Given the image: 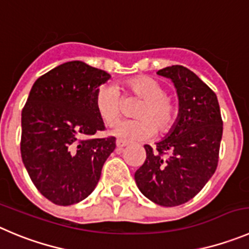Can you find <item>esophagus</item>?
I'll list each match as a JSON object with an SVG mask.
<instances>
[{"mask_svg": "<svg viewBox=\"0 0 249 249\" xmlns=\"http://www.w3.org/2000/svg\"><path fill=\"white\" fill-rule=\"evenodd\" d=\"M115 143H117V147L119 148V150H122L123 147H125V146L129 145V143H127L126 141H124V140H119V139H118L117 142H115Z\"/></svg>", "mask_w": 249, "mask_h": 249, "instance_id": "34e87169", "label": "esophagus"}]
</instances>
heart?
I'll use <instances>...</instances> for the list:
<instances>
[{"instance_id": "obj_1", "label": "heart", "mask_w": 249, "mask_h": 249, "mask_svg": "<svg viewBox=\"0 0 249 249\" xmlns=\"http://www.w3.org/2000/svg\"><path fill=\"white\" fill-rule=\"evenodd\" d=\"M126 96L141 99L136 107L139 119L122 122L113 129L115 136L129 141H145L156 134H166L177 122L178 109L168 98V90L162 83L147 76H138L122 83ZM94 107L107 125H114L124 113V101L114 86H102L94 96Z\"/></svg>"}]
</instances>
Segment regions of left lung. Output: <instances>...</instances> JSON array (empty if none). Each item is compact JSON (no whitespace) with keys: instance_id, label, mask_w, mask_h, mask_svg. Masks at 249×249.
Listing matches in <instances>:
<instances>
[{"instance_id":"1","label":"left lung","mask_w":249,"mask_h":249,"mask_svg":"<svg viewBox=\"0 0 249 249\" xmlns=\"http://www.w3.org/2000/svg\"><path fill=\"white\" fill-rule=\"evenodd\" d=\"M157 75L174 83L179 99L177 122L135 172L140 192L161 206H177L198 194L215 173L222 138L217 97L194 72L180 65Z\"/></svg>"}]
</instances>
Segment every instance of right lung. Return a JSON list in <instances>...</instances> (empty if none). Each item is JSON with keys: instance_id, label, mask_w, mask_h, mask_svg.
I'll use <instances>...</instances> for the list:
<instances>
[{"instance_id": "add662e5", "label": "right lung", "mask_w": 249, "mask_h": 249, "mask_svg": "<svg viewBox=\"0 0 249 249\" xmlns=\"http://www.w3.org/2000/svg\"><path fill=\"white\" fill-rule=\"evenodd\" d=\"M110 75L69 61L34 82L22 110L20 155L36 189L56 205H72L94 190L115 138L88 139L104 130L94 107Z\"/></svg>"}]
</instances>
